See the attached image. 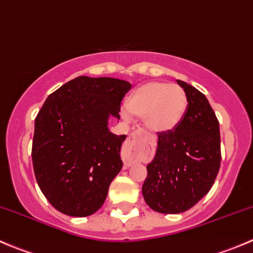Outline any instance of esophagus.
<instances>
[{
    "label": "esophagus",
    "mask_w": 253,
    "mask_h": 253,
    "mask_svg": "<svg viewBox=\"0 0 253 253\" xmlns=\"http://www.w3.org/2000/svg\"><path fill=\"white\" fill-rule=\"evenodd\" d=\"M141 136H142V129L141 128L136 129V131H133V132H131V134H129L128 139H127L126 144H125V147H124L125 154H126V155L131 154L132 150H133V148H134V145H136L137 141H138V138ZM131 164H132L131 162H125V165H128V167H129Z\"/></svg>",
    "instance_id": "obj_1"
}]
</instances>
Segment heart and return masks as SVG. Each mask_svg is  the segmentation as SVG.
I'll use <instances>...</instances> for the list:
<instances>
[{
	"label": "heart",
	"mask_w": 253,
	"mask_h": 253,
	"mask_svg": "<svg viewBox=\"0 0 253 253\" xmlns=\"http://www.w3.org/2000/svg\"><path fill=\"white\" fill-rule=\"evenodd\" d=\"M187 104V94L180 85L152 82L129 95L124 115L143 117L145 127L153 132H169L183 119Z\"/></svg>",
	"instance_id": "heart-1"
}]
</instances>
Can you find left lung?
Returning a JSON list of instances; mask_svg holds the SVG:
<instances>
[{
    "label": "left lung",
    "instance_id": "obj_1",
    "mask_svg": "<svg viewBox=\"0 0 253 253\" xmlns=\"http://www.w3.org/2000/svg\"><path fill=\"white\" fill-rule=\"evenodd\" d=\"M177 83L187 94V110L174 129L159 132L142 187L145 203L164 214L182 213L205 197L221 160L219 121L208 99L186 82Z\"/></svg>",
    "mask_w": 253,
    "mask_h": 253
}]
</instances>
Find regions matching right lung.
Instances as JSON below:
<instances>
[{
	"label": "right lung",
	"mask_w": 253,
	"mask_h": 253,
	"mask_svg": "<svg viewBox=\"0 0 253 253\" xmlns=\"http://www.w3.org/2000/svg\"><path fill=\"white\" fill-rule=\"evenodd\" d=\"M131 84L116 78L81 76L47 96L35 119L32 159L40 190L53 208L88 216L104 205L122 169L126 134L109 131Z\"/></svg>",
	"instance_id": "obj_1"
}]
</instances>
